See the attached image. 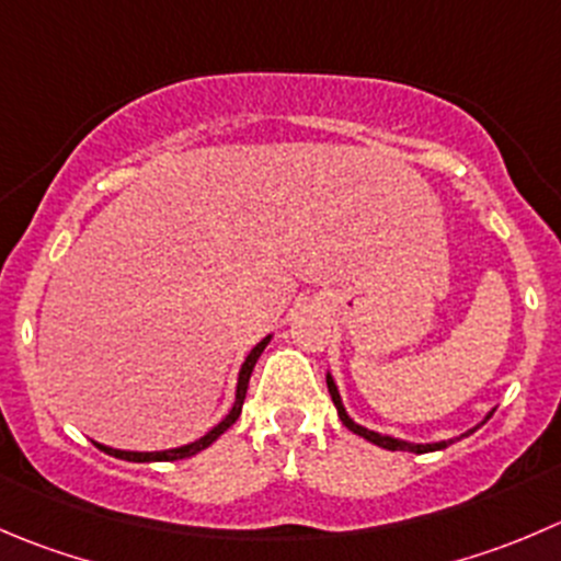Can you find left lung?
Masks as SVG:
<instances>
[{
  "label": "left lung",
  "mask_w": 561,
  "mask_h": 561,
  "mask_svg": "<svg viewBox=\"0 0 561 561\" xmlns=\"http://www.w3.org/2000/svg\"><path fill=\"white\" fill-rule=\"evenodd\" d=\"M325 386H329V394H331V400H334V405H336V416L342 419V425H345L347 431H351V433H356V436H362L364 442L375 444V447H383V449H389V453H413V455H425V453H436V449H447L449 444L460 442V438H466V436H471V433H474V431H480V427L485 425L488 419L493 416V411H488V413H485V419H482L480 425H477V427H471V431H466V433H460V436H455V438H447V442L416 444V442H405V438L386 436V433H378V431H369V427H364V425H358V422H353V419L347 416L345 405H342L340 389H336V383H334V378H331V373H325Z\"/></svg>",
  "instance_id": "left-lung-1"
}]
</instances>
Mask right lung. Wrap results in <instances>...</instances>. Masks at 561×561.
Wrapping results in <instances>:
<instances>
[{
    "mask_svg": "<svg viewBox=\"0 0 561 561\" xmlns=\"http://www.w3.org/2000/svg\"><path fill=\"white\" fill-rule=\"evenodd\" d=\"M271 342V334L265 336V340H260L257 345L249 351V356L243 358L241 369H238V383H236V400H232V408L230 413H227L225 419H221L219 425L210 427L208 433H205L203 438H197V442L192 444H183V447H175V449H161V453H130V449H114V447H106V444H95L101 453L112 455V458H119V460H130V463H156V460H183V458H192V455L203 453V449H208L210 444L216 442V438L221 436L225 431H230L232 425L238 422V416H241V408H243V400H247V389H249V378H252V369L254 364H257L260 353L265 351V345Z\"/></svg>",
    "mask_w": 561,
    "mask_h": 561,
    "instance_id": "add662e5",
    "label": "right lung"
}]
</instances>
